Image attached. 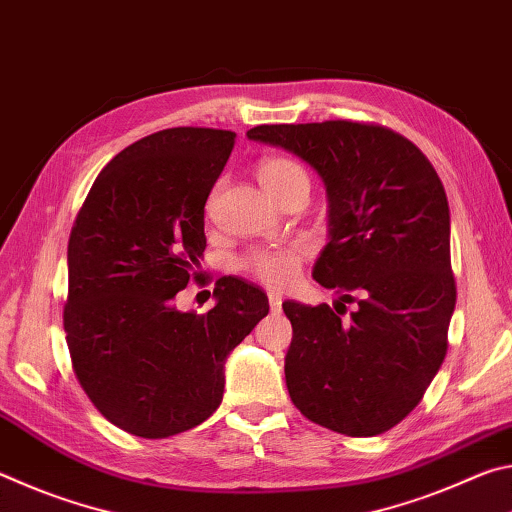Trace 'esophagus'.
I'll list each match as a JSON object with an SVG mask.
<instances>
[{"mask_svg": "<svg viewBox=\"0 0 512 512\" xmlns=\"http://www.w3.org/2000/svg\"><path fill=\"white\" fill-rule=\"evenodd\" d=\"M268 305H271V311H280L282 307V296L277 291H268Z\"/></svg>", "mask_w": 512, "mask_h": 512, "instance_id": "obj_1", "label": "esophagus"}]
</instances>
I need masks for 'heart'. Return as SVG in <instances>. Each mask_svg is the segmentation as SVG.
Listing matches in <instances>:
<instances>
[{"instance_id": "1", "label": "heart", "mask_w": 512, "mask_h": 512, "mask_svg": "<svg viewBox=\"0 0 512 512\" xmlns=\"http://www.w3.org/2000/svg\"><path fill=\"white\" fill-rule=\"evenodd\" d=\"M259 183L271 196L282 192L284 187L291 185L293 180L307 178V173L302 171L298 162L289 158H268L259 164ZM309 255V244L307 241H291V244L284 246H273V248H257L253 253L244 257L241 266L246 271L257 277L259 282L266 284L271 289H287L289 284L298 280L302 259Z\"/></svg>"}]
</instances>
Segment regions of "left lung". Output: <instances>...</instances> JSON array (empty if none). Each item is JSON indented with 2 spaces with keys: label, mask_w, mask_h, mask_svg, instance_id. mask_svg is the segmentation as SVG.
Masks as SVG:
<instances>
[{
  "label": "left lung",
  "mask_w": 512,
  "mask_h": 512,
  "mask_svg": "<svg viewBox=\"0 0 512 512\" xmlns=\"http://www.w3.org/2000/svg\"><path fill=\"white\" fill-rule=\"evenodd\" d=\"M248 140L307 162L327 192L329 241L314 280L357 302H284L291 402L345 436H377L422 400L447 354L456 307L445 187L424 153L391 128L357 121L255 126Z\"/></svg>",
  "instance_id": "8db88e82"
}]
</instances>
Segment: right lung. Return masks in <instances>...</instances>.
I'll list each match as a JSON object with an SVG mask.
<instances>
[{
	"label": "right lung",
	"mask_w": 512,
	"mask_h": 512,
	"mask_svg": "<svg viewBox=\"0 0 512 512\" xmlns=\"http://www.w3.org/2000/svg\"><path fill=\"white\" fill-rule=\"evenodd\" d=\"M235 133L167 128L110 160L69 235L67 348L85 395L115 427L169 438L219 409L225 361L268 314L225 275L207 314L173 305L205 253V203Z\"/></svg>",
	"instance_id": "right-lung-1"
}]
</instances>
